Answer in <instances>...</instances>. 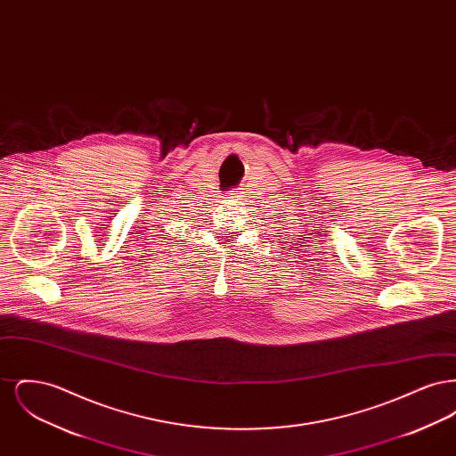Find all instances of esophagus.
Wrapping results in <instances>:
<instances>
[{"mask_svg":"<svg viewBox=\"0 0 456 456\" xmlns=\"http://www.w3.org/2000/svg\"><path fill=\"white\" fill-rule=\"evenodd\" d=\"M238 190L239 188H232L231 191H227V193H225V196H227V198H238V196L240 195Z\"/></svg>","mask_w":456,"mask_h":456,"instance_id":"34e87169","label":"esophagus"}]
</instances>
